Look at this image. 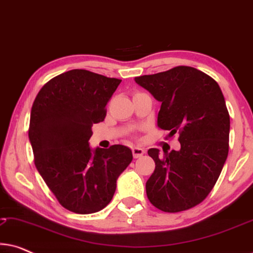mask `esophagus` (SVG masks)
Wrapping results in <instances>:
<instances>
[{"mask_svg": "<svg viewBox=\"0 0 253 253\" xmlns=\"http://www.w3.org/2000/svg\"><path fill=\"white\" fill-rule=\"evenodd\" d=\"M145 154V150L144 148H140V147H132V155L134 159H138L140 158L141 155Z\"/></svg>", "mask_w": 253, "mask_h": 253, "instance_id": "34e87169", "label": "esophagus"}]
</instances>
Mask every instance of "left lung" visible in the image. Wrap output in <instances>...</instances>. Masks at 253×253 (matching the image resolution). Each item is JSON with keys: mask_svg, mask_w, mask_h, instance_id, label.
<instances>
[{"mask_svg": "<svg viewBox=\"0 0 253 253\" xmlns=\"http://www.w3.org/2000/svg\"><path fill=\"white\" fill-rule=\"evenodd\" d=\"M134 81L161 102L158 126L179 133L181 150L159 154L146 182L151 204L168 213L198 205L212 191L229 151L230 119L217 83L198 69L179 65Z\"/></svg>", "mask_w": 253, "mask_h": 253, "instance_id": "left-lung-1", "label": "left lung"}]
</instances>
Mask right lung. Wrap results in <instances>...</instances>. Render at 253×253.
<instances>
[{"instance_id":"right-lung-1","label":"right lung","mask_w":253,"mask_h":253,"mask_svg":"<svg viewBox=\"0 0 253 253\" xmlns=\"http://www.w3.org/2000/svg\"><path fill=\"white\" fill-rule=\"evenodd\" d=\"M121 82L74 69L46 83L33 102L29 138L34 164L58 203L74 213L105 209L132 161L123 145L93 151L88 144L93 124L105 120L107 102Z\"/></svg>"}]
</instances>
